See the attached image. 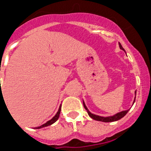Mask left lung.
Wrapping results in <instances>:
<instances>
[{
    "label": "left lung",
    "instance_id": "left-lung-1",
    "mask_svg": "<svg viewBox=\"0 0 151 151\" xmlns=\"http://www.w3.org/2000/svg\"><path fill=\"white\" fill-rule=\"evenodd\" d=\"M119 47H120L121 50H124L125 51V50L123 49V47H122V46L121 45L120 43H119ZM136 94V91L134 92ZM135 101V97H134V102ZM83 105H84V107H85V109L86 110H87L89 116L91 117V118H92L93 119H94V120H97V121H101V122H114V121H117L119 120V119H122V117L125 116V115H126V113L129 112V110H124V111H122V112H119V113H116V114H115V115L112 116H107V117H104V116H97V115H95V114H93V113H91L90 111H89L88 110L87 106H85V102L83 101Z\"/></svg>",
    "mask_w": 151,
    "mask_h": 151
}]
</instances>
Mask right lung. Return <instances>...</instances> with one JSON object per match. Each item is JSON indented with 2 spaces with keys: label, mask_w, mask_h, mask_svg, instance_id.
<instances>
[{
  "label": "right lung",
  "mask_w": 151,
  "mask_h": 151,
  "mask_svg": "<svg viewBox=\"0 0 151 151\" xmlns=\"http://www.w3.org/2000/svg\"><path fill=\"white\" fill-rule=\"evenodd\" d=\"M60 111H61V105H60V106L59 110H58V111H57V114H56V115L54 116L53 117V118H52L51 119H50V120L47 121V122L46 123L43 124V125H41V126H38V127L35 128V129H41V128L46 127V126H48V125H52V124H53V123H54V122H55L56 121H57V119H59L60 114Z\"/></svg>",
  "instance_id": "1"
}]
</instances>
